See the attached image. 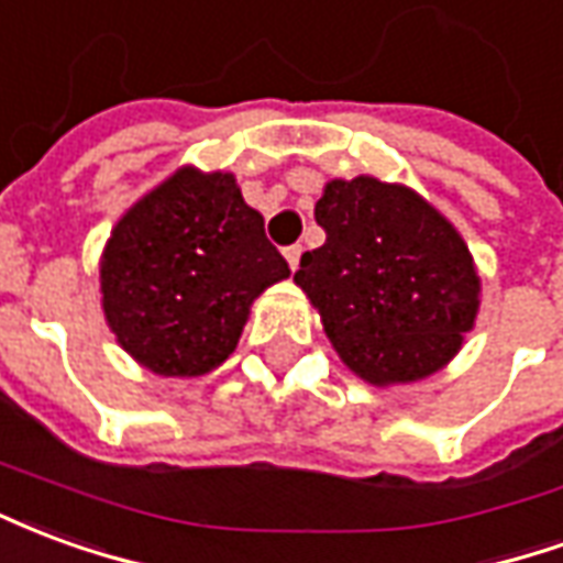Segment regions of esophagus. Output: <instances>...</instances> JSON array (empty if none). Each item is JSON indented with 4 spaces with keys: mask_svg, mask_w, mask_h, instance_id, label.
Wrapping results in <instances>:
<instances>
[{
    "mask_svg": "<svg viewBox=\"0 0 563 563\" xmlns=\"http://www.w3.org/2000/svg\"><path fill=\"white\" fill-rule=\"evenodd\" d=\"M283 256H286V262H289V268H298V262H301V246L295 244V246H286L283 250Z\"/></svg>",
    "mask_w": 563,
    "mask_h": 563,
    "instance_id": "obj_1",
    "label": "esophagus"
}]
</instances>
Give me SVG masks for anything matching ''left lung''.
I'll use <instances>...</instances> for the list:
<instances>
[{
  "label": "left lung",
  "mask_w": 563,
  "mask_h": 563,
  "mask_svg": "<svg viewBox=\"0 0 563 563\" xmlns=\"http://www.w3.org/2000/svg\"><path fill=\"white\" fill-rule=\"evenodd\" d=\"M325 244L295 283L343 365L374 386L431 377L479 310V274L455 225L419 192L377 177L329 180L313 210Z\"/></svg>",
  "instance_id": "obj_1"
}]
</instances>
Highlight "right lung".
<instances>
[{"label": "right lung", "instance_id": "add662e5", "mask_svg": "<svg viewBox=\"0 0 563 563\" xmlns=\"http://www.w3.org/2000/svg\"><path fill=\"white\" fill-rule=\"evenodd\" d=\"M289 277L234 174L186 165L120 217L99 265L117 343L159 377H201L238 346L250 305Z\"/></svg>", "mask_w": 563, "mask_h": 563}]
</instances>
